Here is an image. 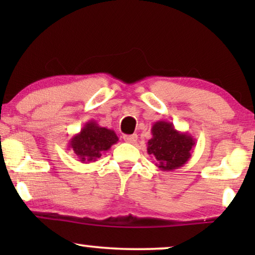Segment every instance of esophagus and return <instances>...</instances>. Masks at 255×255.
I'll list each match as a JSON object with an SVG mask.
<instances>
[{
    "instance_id": "34e87169",
    "label": "esophagus",
    "mask_w": 255,
    "mask_h": 255,
    "mask_svg": "<svg viewBox=\"0 0 255 255\" xmlns=\"http://www.w3.org/2000/svg\"><path fill=\"white\" fill-rule=\"evenodd\" d=\"M123 139L127 142H130V144H133V142H135L137 141V139H138V135L135 134V133H133V134H125V135H123Z\"/></svg>"
}]
</instances>
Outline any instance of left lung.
<instances>
[{"instance_id":"1","label":"left lung","mask_w":255,"mask_h":255,"mask_svg":"<svg viewBox=\"0 0 255 255\" xmlns=\"http://www.w3.org/2000/svg\"><path fill=\"white\" fill-rule=\"evenodd\" d=\"M147 153L155 160V166L163 172H172L186 165L191 158L195 139L188 132L177 131L173 123L158 121L151 128Z\"/></svg>"}]
</instances>
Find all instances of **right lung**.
Here are the masks:
<instances>
[{
    "instance_id": "right-lung-1",
    "label": "right lung",
    "mask_w": 255,
    "mask_h": 255,
    "mask_svg": "<svg viewBox=\"0 0 255 255\" xmlns=\"http://www.w3.org/2000/svg\"><path fill=\"white\" fill-rule=\"evenodd\" d=\"M118 141L114 130L102 128L95 121H89L83 125L81 131L73 135L68 141V149H72L83 163L96 161L102 153L110 149Z\"/></svg>"
}]
</instances>
